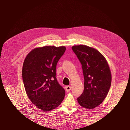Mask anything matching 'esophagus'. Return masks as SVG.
Listing matches in <instances>:
<instances>
[{"mask_svg":"<svg viewBox=\"0 0 130 130\" xmlns=\"http://www.w3.org/2000/svg\"><path fill=\"white\" fill-rule=\"evenodd\" d=\"M65 88H66V90L67 92H69L71 89H72V87L71 86H65Z\"/></svg>","mask_w":130,"mask_h":130,"instance_id":"obj_1","label":"esophagus"}]
</instances>
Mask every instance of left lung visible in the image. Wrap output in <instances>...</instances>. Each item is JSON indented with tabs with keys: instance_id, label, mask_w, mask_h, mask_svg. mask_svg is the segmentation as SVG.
Returning a JSON list of instances; mask_svg holds the SVG:
<instances>
[{
	"instance_id": "8db88e82",
	"label": "left lung",
	"mask_w": 130,
	"mask_h": 130,
	"mask_svg": "<svg viewBox=\"0 0 130 130\" xmlns=\"http://www.w3.org/2000/svg\"><path fill=\"white\" fill-rule=\"evenodd\" d=\"M72 48L82 64L84 79V91L77 101L84 108H94L103 102L110 88V67L104 56L94 48L81 45Z\"/></svg>"
}]
</instances>
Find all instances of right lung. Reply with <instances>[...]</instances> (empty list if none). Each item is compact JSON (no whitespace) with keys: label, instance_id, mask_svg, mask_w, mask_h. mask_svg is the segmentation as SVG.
Returning a JSON list of instances; mask_svg holds the SVG:
<instances>
[{"label":"right lung","instance_id":"1","mask_svg":"<svg viewBox=\"0 0 130 130\" xmlns=\"http://www.w3.org/2000/svg\"><path fill=\"white\" fill-rule=\"evenodd\" d=\"M65 46H46L32 50L26 57L22 76L26 94L37 107L51 111L63 101L65 91L57 82L56 65Z\"/></svg>","mask_w":130,"mask_h":130}]
</instances>
